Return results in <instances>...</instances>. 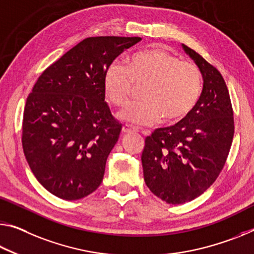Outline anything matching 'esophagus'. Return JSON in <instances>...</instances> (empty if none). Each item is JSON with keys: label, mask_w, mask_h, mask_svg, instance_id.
<instances>
[{"label": "esophagus", "mask_w": 254, "mask_h": 254, "mask_svg": "<svg viewBox=\"0 0 254 254\" xmlns=\"http://www.w3.org/2000/svg\"><path fill=\"white\" fill-rule=\"evenodd\" d=\"M132 131H138V128H135L132 126H128V124H126V126H123L122 127L123 133H128V132H132Z\"/></svg>", "instance_id": "esophagus-1"}]
</instances>
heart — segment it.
Masks as SVG:
<instances>
[{
	"mask_svg": "<svg viewBox=\"0 0 254 254\" xmlns=\"http://www.w3.org/2000/svg\"><path fill=\"white\" fill-rule=\"evenodd\" d=\"M134 84H143L141 100L127 104L118 116L136 126H152L162 118L165 122H176L190 114L199 100L202 81L195 64L152 47L134 53L127 66L111 64L104 75L106 98L116 106L127 102Z\"/></svg>",
	"mask_w": 254,
	"mask_h": 254,
	"instance_id": "obj_1",
	"label": "heart"
}]
</instances>
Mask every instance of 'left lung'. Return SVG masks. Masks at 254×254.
<instances>
[{
	"instance_id": "obj_1",
	"label": "left lung",
	"mask_w": 254,
	"mask_h": 254,
	"mask_svg": "<svg viewBox=\"0 0 254 254\" xmlns=\"http://www.w3.org/2000/svg\"><path fill=\"white\" fill-rule=\"evenodd\" d=\"M202 74L201 96L175 126L146 138L141 162L147 187L171 204L189 202L207 190L223 170L234 136V118L220 72L182 44Z\"/></svg>"
}]
</instances>
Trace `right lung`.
Wrapping results in <instances>:
<instances>
[{
  "label": "right lung",
  "mask_w": 254,
  "mask_h": 254,
  "mask_svg": "<svg viewBox=\"0 0 254 254\" xmlns=\"http://www.w3.org/2000/svg\"><path fill=\"white\" fill-rule=\"evenodd\" d=\"M140 37H89L48 66L28 96L22 148L31 172L64 200L89 195L102 183L122 124L113 118L104 75Z\"/></svg>",
  "instance_id": "right-lung-1"
}]
</instances>
